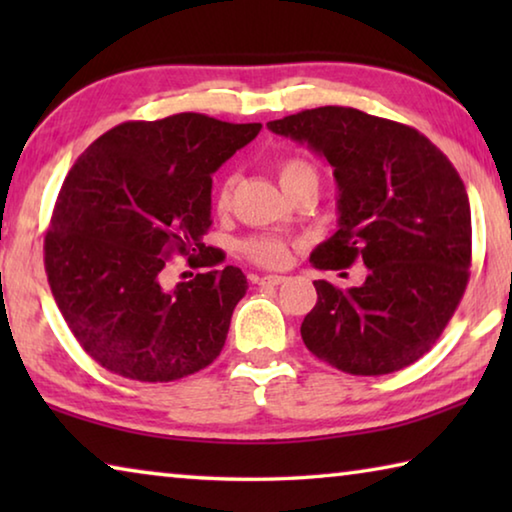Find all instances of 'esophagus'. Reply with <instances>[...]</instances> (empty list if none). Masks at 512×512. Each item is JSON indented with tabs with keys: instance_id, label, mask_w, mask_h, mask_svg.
Masks as SVG:
<instances>
[{
	"instance_id": "obj_1",
	"label": "esophagus",
	"mask_w": 512,
	"mask_h": 512,
	"mask_svg": "<svg viewBox=\"0 0 512 512\" xmlns=\"http://www.w3.org/2000/svg\"><path fill=\"white\" fill-rule=\"evenodd\" d=\"M284 280H287L284 275H262L257 284H262V287H277V284H282Z\"/></svg>"
}]
</instances>
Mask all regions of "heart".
<instances>
[{
  "instance_id": "heart-1",
  "label": "heart",
  "mask_w": 512,
  "mask_h": 512,
  "mask_svg": "<svg viewBox=\"0 0 512 512\" xmlns=\"http://www.w3.org/2000/svg\"><path fill=\"white\" fill-rule=\"evenodd\" d=\"M277 178H280V185L284 194H287L289 189L302 183H318V167L309 158H305V155H289V158H284L277 164ZM235 185V173H225L219 189H216V205H219V210H225L230 205ZM239 250L250 262L264 268H282L291 262V244L273 235L246 237L241 241Z\"/></svg>"
}]
</instances>
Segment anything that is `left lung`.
<instances>
[{
    "mask_svg": "<svg viewBox=\"0 0 512 512\" xmlns=\"http://www.w3.org/2000/svg\"><path fill=\"white\" fill-rule=\"evenodd\" d=\"M334 167L339 230L309 262L368 266L361 287L316 280L300 334L311 354L350 375H388L427 354L461 302L472 266V214L447 155L406 124L323 106L268 121Z\"/></svg>",
    "mask_w": 512,
    "mask_h": 512,
    "instance_id": "obj_1",
    "label": "left lung"
}]
</instances>
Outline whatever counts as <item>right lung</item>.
<instances>
[{"mask_svg":"<svg viewBox=\"0 0 512 512\" xmlns=\"http://www.w3.org/2000/svg\"><path fill=\"white\" fill-rule=\"evenodd\" d=\"M262 124L198 112L124 121L81 153L45 235V271L67 327L90 357L135 381H176L219 357L246 275L205 248L212 173ZM185 254L203 274L163 289Z\"/></svg>","mask_w":512,"mask_h":512,"instance_id":"right-lung-1","label":"right lung"}]
</instances>
